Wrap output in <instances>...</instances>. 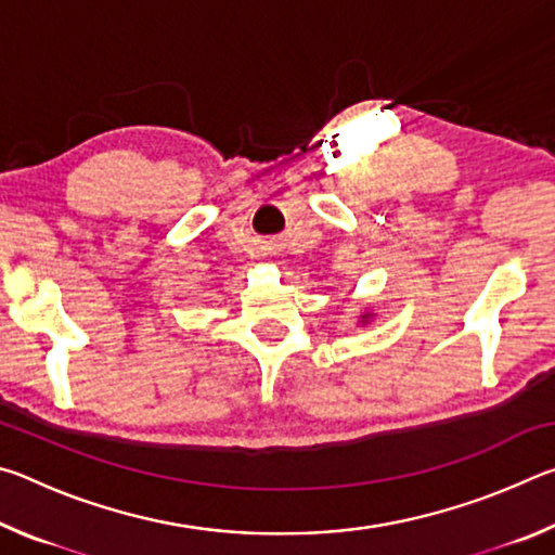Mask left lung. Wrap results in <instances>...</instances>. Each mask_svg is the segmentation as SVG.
<instances>
[{
  "mask_svg": "<svg viewBox=\"0 0 555 555\" xmlns=\"http://www.w3.org/2000/svg\"><path fill=\"white\" fill-rule=\"evenodd\" d=\"M367 318H370V313H364V315H362V321H367Z\"/></svg>",
  "mask_w": 555,
  "mask_h": 555,
  "instance_id": "8db88e82",
  "label": "left lung"
}]
</instances>
